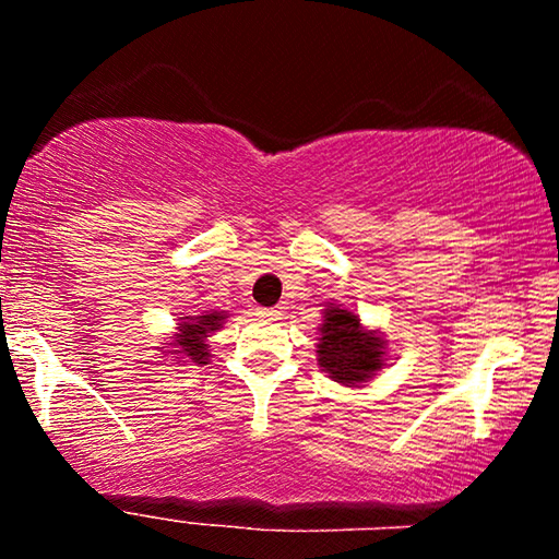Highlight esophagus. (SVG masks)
<instances>
[{
  "mask_svg": "<svg viewBox=\"0 0 559 559\" xmlns=\"http://www.w3.org/2000/svg\"><path fill=\"white\" fill-rule=\"evenodd\" d=\"M259 318L261 320H281V310H276V308H261L259 310Z\"/></svg>",
  "mask_w": 559,
  "mask_h": 559,
  "instance_id": "esophagus-1",
  "label": "esophagus"
}]
</instances>
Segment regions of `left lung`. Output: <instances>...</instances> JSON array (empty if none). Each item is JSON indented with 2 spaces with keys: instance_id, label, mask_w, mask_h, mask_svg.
<instances>
[{
  "instance_id": "8db88e82",
  "label": "left lung",
  "mask_w": 559,
  "mask_h": 559,
  "mask_svg": "<svg viewBox=\"0 0 559 559\" xmlns=\"http://www.w3.org/2000/svg\"><path fill=\"white\" fill-rule=\"evenodd\" d=\"M316 353L330 380L355 386L382 370L384 340L365 330L355 313L330 302Z\"/></svg>"
}]
</instances>
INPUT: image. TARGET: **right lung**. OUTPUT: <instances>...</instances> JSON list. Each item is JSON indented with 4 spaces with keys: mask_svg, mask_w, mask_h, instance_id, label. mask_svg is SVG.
Listing matches in <instances>:
<instances>
[{
    "mask_svg": "<svg viewBox=\"0 0 559 559\" xmlns=\"http://www.w3.org/2000/svg\"><path fill=\"white\" fill-rule=\"evenodd\" d=\"M226 316L224 313H206V316H187L182 318V323L177 328V335L173 343H169V349L173 355L179 357H187L189 362H197V365H206V359H210V345H206V337L216 330L222 328V320Z\"/></svg>",
    "mask_w": 559,
    "mask_h": 559,
    "instance_id": "add662e5",
    "label": "right lung"
}]
</instances>
